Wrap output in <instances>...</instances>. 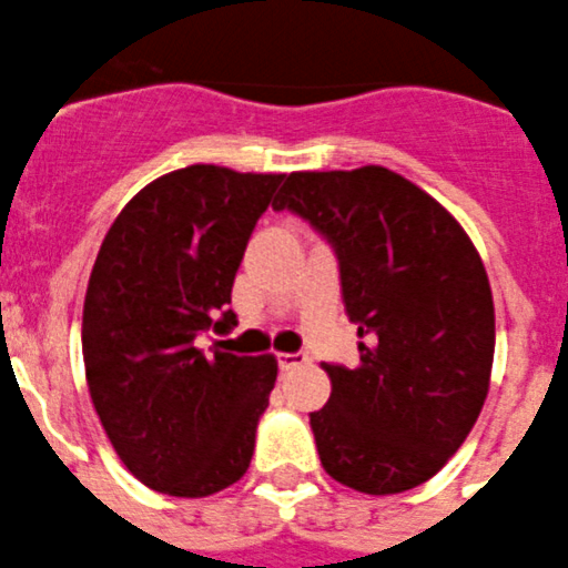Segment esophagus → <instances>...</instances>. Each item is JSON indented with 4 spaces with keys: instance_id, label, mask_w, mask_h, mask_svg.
Here are the masks:
<instances>
[{
    "instance_id": "esophagus-1",
    "label": "esophagus",
    "mask_w": 568,
    "mask_h": 568,
    "mask_svg": "<svg viewBox=\"0 0 568 568\" xmlns=\"http://www.w3.org/2000/svg\"><path fill=\"white\" fill-rule=\"evenodd\" d=\"M280 371H294V367L305 365L308 362V354H303V351H294V354H280Z\"/></svg>"
}]
</instances>
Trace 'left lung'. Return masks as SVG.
Returning <instances> with one entry per match:
<instances>
[{
  "instance_id": "8db88e82",
  "label": "left lung",
  "mask_w": 568,
  "mask_h": 568,
  "mask_svg": "<svg viewBox=\"0 0 568 568\" xmlns=\"http://www.w3.org/2000/svg\"><path fill=\"white\" fill-rule=\"evenodd\" d=\"M274 209L328 240L359 367L325 365L331 398L311 413L331 478L367 495L418 487L464 444L489 390L495 308L467 232L385 166L291 172Z\"/></svg>"
}]
</instances>
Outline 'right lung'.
<instances>
[{"mask_svg":"<svg viewBox=\"0 0 568 568\" xmlns=\"http://www.w3.org/2000/svg\"><path fill=\"white\" fill-rule=\"evenodd\" d=\"M285 175L195 163L121 209L84 296L81 351L95 413L138 481L206 498L243 478L277 382L274 356H203L237 325L232 285Z\"/></svg>","mask_w":568,"mask_h":568,"instance_id":"1","label":"right lung"}]
</instances>
